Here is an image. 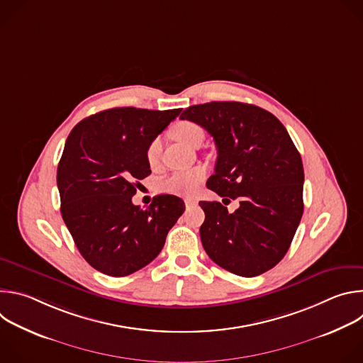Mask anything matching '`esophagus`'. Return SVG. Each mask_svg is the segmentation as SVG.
<instances>
[{
    "mask_svg": "<svg viewBox=\"0 0 363 363\" xmlns=\"http://www.w3.org/2000/svg\"><path fill=\"white\" fill-rule=\"evenodd\" d=\"M185 205L188 206V208H191V206H196L198 205V201L194 199V198H186L185 199Z\"/></svg>",
    "mask_w": 363,
    "mask_h": 363,
    "instance_id": "34e87169",
    "label": "esophagus"
}]
</instances>
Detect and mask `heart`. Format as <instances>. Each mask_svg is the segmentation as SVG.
I'll list each match as a JSON object with an SVG mask.
<instances>
[{"instance_id":"b5f03b06","label":"heart","mask_w":363,"mask_h":363,"mask_svg":"<svg viewBox=\"0 0 363 363\" xmlns=\"http://www.w3.org/2000/svg\"><path fill=\"white\" fill-rule=\"evenodd\" d=\"M172 135L175 139H178L182 143L189 145V146H195V145L201 143L203 139L202 128L199 125H196L194 122H188V121L178 122L172 129ZM161 149H162V143H161L160 138H155L149 143V146L146 149V160L152 167L158 164L160 157H161ZM205 175H206V172L201 167L188 169V171L174 172L161 182V189L164 192L174 194V195H189L199 188V185L205 179Z\"/></svg>"}]
</instances>
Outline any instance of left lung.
I'll list each match as a JSON object with an SVG mask.
<instances>
[{"label":"left lung","mask_w":363,"mask_h":363,"mask_svg":"<svg viewBox=\"0 0 363 363\" xmlns=\"http://www.w3.org/2000/svg\"><path fill=\"white\" fill-rule=\"evenodd\" d=\"M181 119L202 126L217 145L206 186L224 203L240 199L233 214L221 202H199L206 254L237 276L266 273L286 255L303 216L304 172L290 135L274 115L241 101L189 106Z\"/></svg>","instance_id":"1"}]
</instances>
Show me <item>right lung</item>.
<instances>
[{"label": "right lung", "instance_id": "1", "mask_svg": "<svg viewBox=\"0 0 363 363\" xmlns=\"http://www.w3.org/2000/svg\"><path fill=\"white\" fill-rule=\"evenodd\" d=\"M181 109L115 108L83 119L70 132L57 167L62 217L84 260L97 272L129 276L157 257L185 211L175 195L133 205L150 174L146 149Z\"/></svg>", "mask_w": 363, "mask_h": 363}]
</instances>
